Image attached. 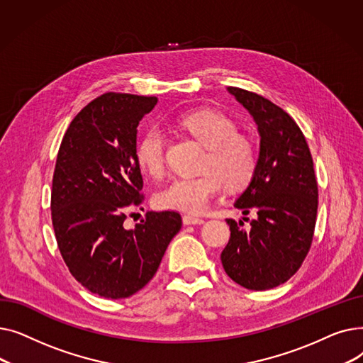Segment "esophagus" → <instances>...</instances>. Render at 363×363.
Instances as JSON below:
<instances>
[{
    "label": "esophagus",
    "instance_id": "1",
    "mask_svg": "<svg viewBox=\"0 0 363 363\" xmlns=\"http://www.w3.org/2000/svg\"><path fill=\"white\" fill-rule=\"evenodd\" d=\"M182 222H184V225H201V223H204V220L201 218H196V216H191V215H184Z\"/></svg>",
    "mask_w": 363,
    "mask_h": 363
}]
</instances>
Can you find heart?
Here are the masks:
<instances>
[{
    "label": "heart",
    "mask_w": 363,
    "mask_h": 363,
    "mask_svg": "<svg viewBox=\"0 0 363 363\" xmlns=\"http://www.w3.org/2000/svg\"><path fill=\"white\" fill-rule=\"evenodd\" d=\"M179 125L189 135L207 148L197 177H178L172 179L156 196L162 208L203 213L211 201L226 186L237 191L249 185L257 169V148L255 143L238 133V125L226 114L216 110H197L186 113ZM166 138L160 128H148L137 145V160L145 174L162 177L164 172Z\"/></svg>",
    "instance_id": "obj_1"
}]
</instances>
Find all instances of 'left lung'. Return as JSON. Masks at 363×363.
<instances>
[{
	"label": "left lung",
	"mask_w": 363,
	"mask_h": 363,
	"mask_svg": "<svg viewBox=\"0 0 363 363\" xmlns=\"http://www.w3.org/2000/svg\"><path fill=\"white\" fill-rule=\"evenodd\" d=\"M253 116L260 135L256 174L234 206L256 212L249 230L226 219L231 238L220 255L226 275L249 290L289 281L308 256L318 212V182L309 145L289 113L259 94L228 86ZM245 220V218H242Z\"/></svg>",
	"instance_id": "obj_1"
}]
</instances>
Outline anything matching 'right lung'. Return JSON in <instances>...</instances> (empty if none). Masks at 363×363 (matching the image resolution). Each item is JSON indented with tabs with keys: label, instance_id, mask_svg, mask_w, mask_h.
<instances>
[{
	"label": "right lung",
	"instance_id": "add662e5",
	"mask_svg": "<svg viewBox=\"0 0 363 363\" xmlns=\"http://www.w3.org/2000/svg\"><path fill=\"white\" fill-rule=\"evenodd\" d=\"M156 97L107 92L69 125L57 155L51 219L74 279L106 298L140 291L182 226L177 212H147L126 230V212L144 200L137 128Z\"/></svg>",
	"mask_w": 363,
	"mask_h": 363
}]
</instances>
